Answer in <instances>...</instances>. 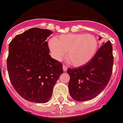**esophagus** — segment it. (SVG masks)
Wrapping results in <instances>:
<instances>
[{
  "label": "esophagus",
  "instance_id": "obj_1",
  "mask_svg": "<svg viewBox=\"0 0 123 123\" xmlns=\"http://www.w3.org/2000/svg\"><path fill=\"white\" fill-rule=\"evenodd\" d=\"M62 67H63V70H64V72H66V71L67 70V69H68V68H67V66H66V65H64V64Z\"/></svg>",
  "mask_w": 123,
  "mask_h": 123
}]
</instances>
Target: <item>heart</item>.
Wrapping results in <instances>:
<instances>
[{
  "instance_id": "b5f03b06",
  "label": "heart",
  "mask_w": 123,
  "mask_h": 123,
  "mask_svg": "<svg viewBox=\"0 0 123 123\" xmlns=\"http://www.w3.org/2000/svg\"><path fill=\"white\" fill-rule=\"evenodd\" d=\"M53 57L61 61L66 56L70 64L80 66L87 63L94 56L98 42L94 35L84 33L62 35L49 44Z\"/></svg>"
}]
</instances>
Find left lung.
Returning <instances> with one entry per match:
<instances>
[{
	"mask_svg": "<svg viewBox=\"0 0 123 123\" xmlns=\"http://www.w3.org/2000/svg\"><path fill=\"white\" fill-rule=\"evenodd\" d=\"M113 64V48L108 41L103 43L88 62L77 68H68L71 97L75 101H86L97 96L111 78Z\"/></svg>",
	"mask_w": 123,
	"mask_h": 123,
	"instance_id": "1",
	"label": "left lung"
}]
</instances>
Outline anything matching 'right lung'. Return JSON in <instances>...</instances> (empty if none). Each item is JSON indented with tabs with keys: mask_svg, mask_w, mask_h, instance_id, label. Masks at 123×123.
<instances>
[{
	"mask_svg": "<svg viewBox=\"0 0 123 123\" xmlns=\"http://www.w3.org/2000/svg\"><path fill=\"white\" fill-rule=\"evenodd\" d=\"M49 30L29 29L17 35L9 44L7 68L17 92L27 101L45 103L63 73L62 64L51 57L46 41Z\"/></svg>",
	"mask_w": 123,
	"mask_h": 123,
	"instance_id": "obj_1",
	"label": "right lung"
}]
</instances>
